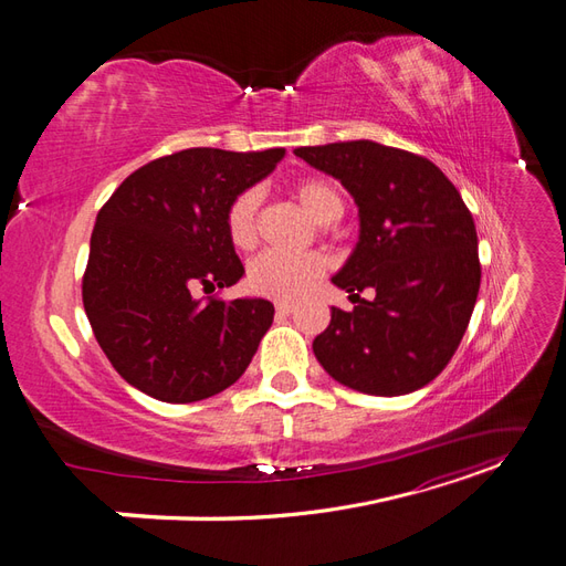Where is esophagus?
Segmentation results:
<instances>
[{"mask_svg": "<svg viewBox=\"0 0 566 566\" xmlns=\"http://www.w3.org/2000/svg\"><path fill=\"white\" fill-rule=\"evenodd\" d=\"M293 312H295L293 302H276V314L279 316H290Z\"/></svg>", "mask_w": 566, "mask_h": 566, "instance_id": "34e87169", "label": "esophagus"}]
</instances>
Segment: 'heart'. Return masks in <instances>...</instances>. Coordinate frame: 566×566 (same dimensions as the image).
<instances>
[{
  "mask_svg": "<svg viewBox=\"0 0 566 566\" xmlns=\"http://www.w3.org/2000/svg\"><path fill=\"white\" fill-rule=\"evenodd\" d=\"M295 196L316 224L337 221L345 212L337 188L321 179H304L295 184ZM256 210H260V193L254 188L238 193L227 210V233L235 248H252L256 238ZM323 262L316 254H283L264 252L254 256L248 271V285L256 295H266L273 300H295L310 287Z\"/></svg>",
  "mask_w": 566,
  "mask_h": 566,
  "instance_id": "b5f03b06",
  "label": "heart"
}]
</instances>
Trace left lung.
<instances>
[{
	"label": "left lung",
	"instance_id": "8db88e82",
	"mask_svg": "<svg viewBox=\"0 0 566 566\" xmlns=\"http://www.w3.org/2000/svg\"><path fill=\"white\" fill-rule=\"evenodd\" d=\"M295 156L337 179L358 208V241L331 279L356 306L331 310L314 339L318 364L375 397L432 382L468 331L482 281L474 219L458 188L427 158L368 139ZM366 286L373 301L357 297Z\"/></svg>",
	"mask_w": 566,
	"mask_h": 566
}]
</instances>
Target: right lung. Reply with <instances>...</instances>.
<instances>
[{"label": "right lung", "mask_w": 566, "mask_h": 566, "mask_svg": "<svg viewBox=\"0 0 566 566\" xmlns=\"http://www.w3.org/2000/svg\"><path fill=\"white\" fill-rule=\"evenodd\" d=\"M285 148H188L136 169L101 208L82 281L84 312L113 368L148 397L191 403L231 387L271 328L273 304L198 297L243 264L227 233L238 193Z\"/></svg>", "instance_id": "add662e5"}]
</instances>
